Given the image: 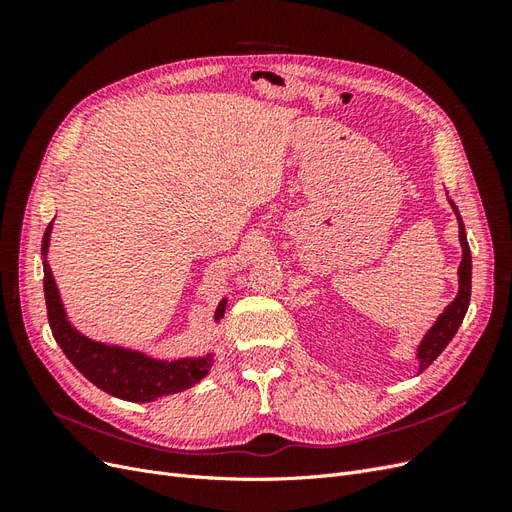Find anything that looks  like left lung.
Returning a JSON list of instances; mask_svg holds the SVG:
<instances>
[{
    "label": "left lung",
    "mask_w": 512,
    "mask_h": 512,
    "mask_svg": "<svg viewBox=\"0 0 512 512\" xmlns=\"http://www.w3.org/2000/svg\"><path fill=\"white\" fill-rule=\"evenodd\" d=\"M451 203L455 215H457V222H459V243H461V265H459V292L457 297L451 305H446L444 312L438 316V320L433 322V327L425 333L423 342L418 344L416 350V359H418V374L425 371L433 361L438 359L440 352L448 346V342L455 337L457 329L461 327L463 316L468 312V305H470V294H472V254H470V245L466 239V226H463L461 215L455 207L453 200H448Z\"/></svg>",
    "instance_id": "obj_1"
}]
</instances>
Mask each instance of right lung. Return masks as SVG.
I'll list each match as a JSON object with an SVG mask.
<instances>
[{"instance_id": "right-lung-1", "label": "right lung", "mask_w": 512, "mask_h": 512, "mask_svg": "<svg viewBox=\"0 0 512 512\" xmlns=\"http://www.w3.org/2000/svg\"><path fill=\"white\" fill-rule=\"evenodd\" d=\"M53 222L46 226L42 237V267H44V299L46 314L55 342L70 363L81 371V374L96 384L104 393L126 399V401H153L164 395L181 393L190 389L196 382L203 380L213 365V354L205 356H185L175 361H160L147 356L145 352L108 346L102 342H94L87 335L76 331L68 316L64 303H61L55 277L51 273L49 260V243H51ZM226 312V299L215 309V322H220Z\"/></svg>"}]
</instances>
